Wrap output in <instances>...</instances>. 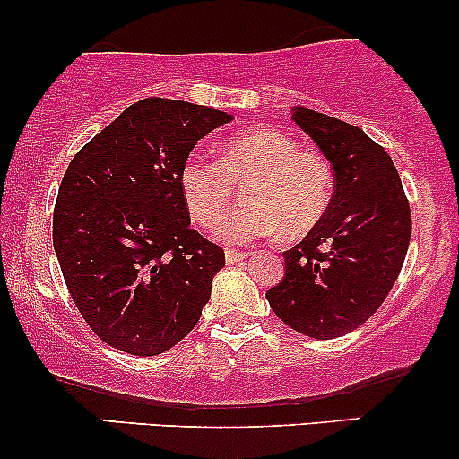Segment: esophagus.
<instances>
[{
	"label": "esophagus",
	"mask_w": 459,
	"mask_h": 459,
	"mask_svg": "<svg viewBox=\"0 0 459 459\" xmlns=\"http://www.w3.org/2000/svg\"><path fill=\"white\" fill-rule=\"evenodd\" d=\"M224 257H226V264H238V262H242V259H247L248 253L235 251V248H226Z\"/></svg>",
	"instance_id": "34e87169"
}]
</instances>
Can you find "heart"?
I'll return each instance as SVG.
<instances>
[{
    "instance_id": "obj_1",
    "label": "heart",
    "mask_w": 459,
    "mask_h": 459,
    "mask_svg": "<svg viewBox=\"0 0 459 459\" xmlns=\"http://www.w3.org/2000/svg\"><path fill=\"white\" fill-rule=\"evenodd\" d=\"M247 178V204L220 226V238L230 244L255 242L277 230L286 239L302 238L331 206V164L275 126H253L229 137L217 161L186 160L179 188L193 220L212 229L232 199L234 184Z\"/></svg>"
}]
</instances>
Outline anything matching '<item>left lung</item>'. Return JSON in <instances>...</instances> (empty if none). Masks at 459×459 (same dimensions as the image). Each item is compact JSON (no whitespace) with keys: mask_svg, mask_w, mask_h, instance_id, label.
I'll return each instance as SVG.
<instances>
[{"mask_svg":"<svg viewBox=\"0 0 459 459\" xmlns=\"http://www.w3.org/2000/svg\"><path fill=\"white\" fill-rule=\"evenodd\" d=\"M333 166L326 215L284 253L286 273L266 290L293 331L333 340L362 326L382 307L404 264L411 208L395 164L362 128L304 106L293 115Z\"/></svg>","mask_w":459,"mask_h":459,"instance_id":"8db88e82","label":"left lung"}]
</instances>
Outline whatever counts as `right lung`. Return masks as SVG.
Here are the masks:
<instances>
[{"label":"right lung","mask_w":459,"mask_h":459,"mask_svg":"<svg viewBox=\"0 0 459 459\" xmlns=\"http://www.w3.org/2000/svg\"><path fill=\"white\" fill-rule=\"evenodd\" d=\"M233 115L148 97L73 157L53 212L68 290L101 342L151 358L195 328L224 251L191 229L179 170Z\"/></svg>","instance_id":"1"}]
</instances>
